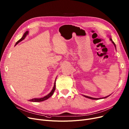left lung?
<instances>
[{"instance_id":"1","label":"left lung","mask_w":129,"mask_h":129,"mask_svg":"<svg viewBox=\"0 0 129 129\" xmlns=\"http://www.w3.org/2000/svg\"><path fill=\"white\" fill-rule=\"evenodd\" d=\"M108 36L109 37V38H110V40L112 42V43H113V44L114 45V47H115V49H116V45H115V43H114V42L112 41V38H111V37L110 36H109L108 35ZM111 95V94H110ZM110 95H108V96H105V97H104V98H92V97H90V96H86V95H83V96H84V97H85V98H88V99H92V100H99V99H105V98H108V97H109Z\"/></svg>"}]
</instances>
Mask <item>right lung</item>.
<instances>
[{"label":"right lung","mask_w":129,"mask_h":129,"mask_svg":"<svg viewBox=\"0 0 129 129\" xmlns=\"http://www.w3.org/2000/svg\"><path fill=\"white\" fill-rule=\"evenodd\" d=\"M28 33H29V31H26L24 34V35H23V37H22L17 42V43H16V44H15V46L17 44H18L19 42H20L21 41L24 40V39L25 38V37H26V36H27L28 34ZM56 79H55V83H54V86H53V89H52V90L51 91V92H50L48 94H47V95L44 96L43 98H34V99H31V100H29V101L35 102H42V101H44L48 99V98H49L51 96H52V95L53 94V93H54V91H55V87H56V84H56Z\"/></svg>","instance_id":"1"}]
</instances>
